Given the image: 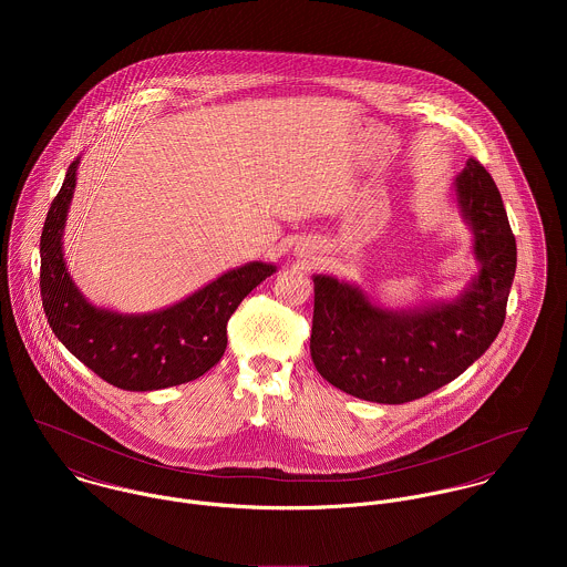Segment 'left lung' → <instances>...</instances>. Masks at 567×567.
<instances>
[{"label": "left lung", "mask_w": 567, "mask_h": 567, "mask_svg": "<svg viewBox=\"0 0 567 567\" xmlns=\"http://www.w3.org/2000/svg\"><path fill=\"white\" fill-rule=\"evenodd\" d=\"M456 192L483 268L454 303L398 315L371 306L349 284L315 277L310 351L336 389L378 404L414 402L456 380L499 333L517 266L515 236L483 163L467 162Z\"/></svg>", "instance_id": "8db88e82"}]
</instances>
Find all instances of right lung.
Wrapping results in <instances>:
<instances>
[{
    "label": "right lung",
    "mask_w": 567,
    "mask_h": 567,
    "mask_svg": "<svg viewBox=\"0 0 567 567\" xmlns=\"http://www.w3.org/2000/svg\"><path fill=\"white\" fill-rule=\"evenodd\" d=\"M72 163L41 234V301L56 338L104 382L124 391H157L205 375L227 349V321L244 297L275 272L252 261L229 270L189 299L142 317L97 310L72 284L61 236L76 185Z\"/></svg>",
    "instance_id": "add662e5"
}]
</instances>
